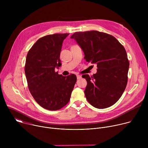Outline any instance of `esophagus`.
<instances>
[{"label": "esophagus", "mask_w": 148, "mask_h": 148, "mask_svg": "<svg viewBox=\"0 0 148 148\" xmlns=\"http://www.w3.org/2000/svg\"><path fill=\"white\" fill-rule=\"evenodd\" d=\"M81 78V75H77V79H80Z\"/></svg>", "instance_id": "obj_1"}]
</instances>
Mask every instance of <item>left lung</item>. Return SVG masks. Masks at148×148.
Here are the masks:
<instances>
[{
  "instance_id": "left-lung-1",
  "label": "left lung",
  "mask_w": 148,
  "mask_h": 148,
  "mask_svg": "<svg viewBox=\"0 0 148 148\" xmlns=\"http://www.w3.org/2000/svg\"><path fill=\"white\" fill-rule=\"evenodd\" d=\"M71 38L81 47L86 61L98 68L92 76L82 75L87 82V101L99 109L112 106L127 85L130 62L125 48L112 35L95 30L75 32Z\"/></svg>"
}]
</instances>
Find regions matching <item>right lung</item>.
<instances>
[{
  "label": "right lung",
  "mask_w": 148,
  "mask_h": 148,
  "mask_svg": "<svg viewBox=\"0 0 148 148\" xmlns=\"http://www.w3.org/2000/svg\"><path fill=\"white\" fill-rule=\"evenodd\" d=\"M69 34L41 37L27 54L25 74L29 91L40 106L48 110H58L67 104L77 81L74 74L65 77L55 71V68L61 65L60 55L62 42Z\"/></svg>",
  "instance_id": "obj_1"
}]
</instances>
